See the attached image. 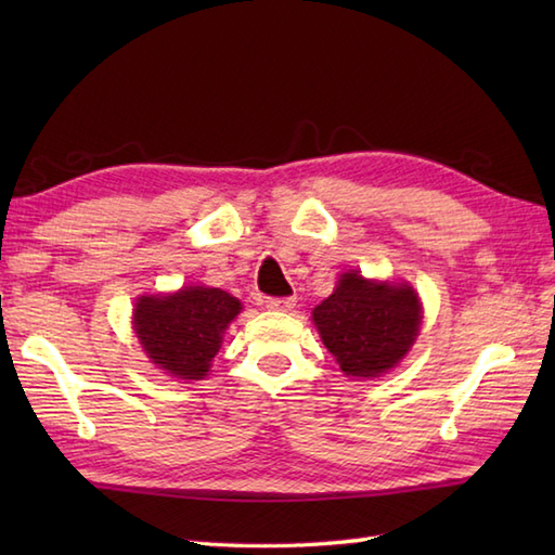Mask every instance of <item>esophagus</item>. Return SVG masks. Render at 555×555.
Listing matches in <instances>:
<instances>
[{
  "mask_svg": "<svg viewBox=\"0 0 555 555\" xmlns=\"http://www.w3.org/2000/svg\"><path fill=\"white\" fill-rule=\"evenodd\" d=\"M267 310H274V312H288L293 305H296V298H267L264 300Z\"/></svg>",
  "mask_w": 555,
  "mask_h": 555,
  "instance_id": "obj_1",
  "label": "esophagus"
}]
</instances>
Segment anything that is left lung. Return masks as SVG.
<instances>
[{
  "label": "left lung",
  "mask_w": 555,
  "mask_h": 555,
  "mask_svg": "<svg viewBox=\"0 0 555 555\" xmlns=\"http://www.w3.org/2000/svg\"><path fill=\"white\" fill-rule=\"evenodd\" d=\"M322 344L348 376L374 379L405 358L422 324V302L408 284L340 274L332 296L312 310Z\"/></svg>",
  "instance_id": "1"
}]
</instances>
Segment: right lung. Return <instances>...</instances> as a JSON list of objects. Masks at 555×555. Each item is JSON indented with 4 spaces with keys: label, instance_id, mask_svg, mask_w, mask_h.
Listing matches in <instances>:
<instances>
[{
    "label": "right lung",
    "instance_id": "1",
    "mask_svg": "<svg viewBox=\"0 0 555 555\" xmlns=\"http://www.w3.org/2000/svg\"><path fill=\"white\" fill-rule=\"evenodd\" d=\"M241 310V300L227 291L183 286L169 296H140L133 328L150 362L176 379L199 382Z\"/></svg>",
    "mask_w": 555,
    "mask_h": 555
}]
</instances>
